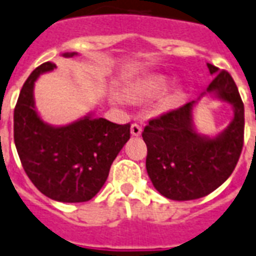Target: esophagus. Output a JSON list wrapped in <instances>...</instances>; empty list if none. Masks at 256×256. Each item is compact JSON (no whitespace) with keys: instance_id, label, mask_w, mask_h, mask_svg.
Wrapping results in <instances>:
<instances>
[{"instance_id":"esophagus-1","label":"esophagus","mask_w":256,"mask_h":256,"mask_svg":"<svg viewBox=\"0 0 256 256\" xmlns=\"http://www.w3.org/2000/svg\"><path fill=\"white\" fill-rule=\"evenodd\" d=\"M142 128L138 126V122H134V124L130 126V134H134V136H140V134H142Z\"/></svg>"}]
</instances>
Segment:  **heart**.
Segmentation results:
<instances>
[{
	"instance_id": "obj_1",
	"label": "heart",
	"mask_w": 256,
	"mask_h": 256,
	"mask_svg": "<svg viewBox=\"0 0 256 256\" xmlns=\"http://www.w3.org/2000/svg\"><path fill=\"white\" fill-rule=\"evenodd\" d=\"M170 86V80L163 74H155L146 78L142 82H138L134 89H132V96L136 100H150L155 97L160 96L164 93ZM175 100L172 97H168L167 100L164 101V106L170 108L174 106Z\"/></svg>"
}]
</instances>
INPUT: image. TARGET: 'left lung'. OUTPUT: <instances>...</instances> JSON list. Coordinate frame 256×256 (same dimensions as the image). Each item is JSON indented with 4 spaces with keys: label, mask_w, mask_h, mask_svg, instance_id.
Returning <instances> with one entry per match:
<instances>
[{
    "label": "left lung",
    "mask_w": 256,
    "mask_h": 256,
    "mask_svg": "<svg viewBox=\"0 0 256 256\" xmlns=\"http://www.w3.org/2000/svg\"><path fill=\"white\" fill-rule=\"evenodd\" d=\"M215 78L207 88L234 108L231 124L216 138L196 134L190 101L178 110L150 118L142 130L146 144V172L154 187L172 200L207 196L228 179L244 142V106L227 70L207 64Z\"/></svg>",
    "instance_id": "8db88e82"
}]
</instances>
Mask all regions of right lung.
I'll return each mask as SVG.
<instances>
[{
	"instance_id": "add662e5",
	"label": "right lung",
	"mask_w": 256,
	"mask_h": 256,
	"mask_svg": "<svg viewBox=\"0 0 256 256\" xmlns=\"http://www.w3.org/2000/svg\"><path fill=\"white\" fill-rule=\"evenodd\" d=\"M74 53H65L73 56ZM56 68L50 61L30 73L14 108V142L24 171L41 194L62 203H82L97 195L110 166L130 138V124L85 116L65 126H50L34 110L37 77Z\"/></svg>"
}]
</instances>
